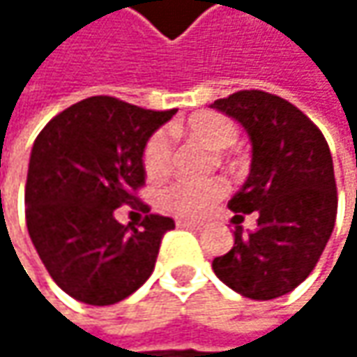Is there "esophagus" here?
<instances>
[{
  "label": "esophagus",
  "mask_w": 357,
  "mask_h": 357,
  "mask_svg": "<svg viewBox=\"0 0 357 357\" xmlns=\"http://www.w3.org/2000/svg\"><path fill=\"white\" fill-rule=\"evenodd\" d=\"M179 227H185V229H192V231H198V229H202L200 227V223H194V221H178Z\"/></svg>",
  "instance_id": "1"
}]
</instances>
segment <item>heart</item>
Here are the masks:
<instances>
[{"label":"heart","instance_id":"obj_1","mask_svg":"<svg viewBox=\"0 0 357 357\" xmlns=\"http://www.w3.org/2000/svg\"><path fill=\"white\" fill-rule=\"evenodd\" d=\"M181 132L190 134L192 138H198L206 146L215 151L229 149L238 140V126L221 113L204 111L192 115L185 126L179 128ZM144 172L149 178H161L169 172L172 163V140L167 132H157L151 136V140L144 146L142 155ZM227 185L223 179H204V181H188L181 179L172 185H167L159 200L161 206L179 217H190V219H200L204 217L213 204L225 194Z\"/></svg>","mask_w":357,"mask_h":357}]
</instances>
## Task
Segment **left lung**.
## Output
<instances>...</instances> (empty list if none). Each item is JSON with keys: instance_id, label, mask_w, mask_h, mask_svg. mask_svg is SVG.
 I'll return each instance as SVG.
<instances>
[{"instance_id": "left-lung-1", "label": "left lung", "mask_w": 357, "mask_h": 357, "mask_svg": "<svg viewBox=\"0 0 357 357\" xmlns=\"http://www.w3.org/2000/svg\"><path fill=\"white\" fill-rule=\"evenodd\" d=\"M211 107L242 123L252 142L248 179L227 202L236 242L213 271L250 300L285 296L312 273L335 227L328 144L300 109L264 91H240ZM250 212L259 215L257 229L244 234L239 223Z\"/></svg>"}]
</instances>
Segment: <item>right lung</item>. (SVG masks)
Returning a JSON list of instances; mask_svg holds the SVG:
<instances>
[{"mask_svg": "<svg viewBox=\"0 0 357 357\" xmlns=\"http://www.w3.org/2000/svg\"><path fill=\"white\" fill-rule=\"evenodd\" d=\"M174 115L101 95L57 113L36 136L26 227L51 279L74 300L109 306L151 277L174 219L146 215L138 227L121 225L115 208L138 200L144 146Z\"/></svg>", "mask_w": 357, "mask_h": 357, "instance_id": "right-lung-1", "label": "right lung"}]
</instances>
